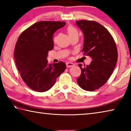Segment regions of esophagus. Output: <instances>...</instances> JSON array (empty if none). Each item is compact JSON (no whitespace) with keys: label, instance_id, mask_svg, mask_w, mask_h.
I'll use <instances>...</instances> for the list:
<instances>
[{"label":"esophagus","instance_id":"obj_1","mask_svg":"<svg viewBox=\"0 0 131 131\" xmlns=\"http://www.w3.org/2000/svg\"><path fill=\"white\" fill-rule=\"evenodd\" d=\"M66 67L67 68H71L74 66V64L71 62H67L66 63Z\"/></svg>","mask_w":131,"mask_h":131}]
</instances>
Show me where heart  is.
<instances>
[{
  "mask_svg": "<svg viewBox=\"0 0 131 131\" xmlns=\"http://www.w3.org/2000/svg\"><path fill=\"white\" fill-rule=\"evenodd\" d=\"M67 32L69 36L70 37L73 36V35H78V32H77V30L73 27H72V26H69L67 29Z\"/></svg>",
  "mask_w": 131,
  "mask_h": 131,
  "instance_id": "b5f03b06",
  "label": "heart"
}]
</instances>
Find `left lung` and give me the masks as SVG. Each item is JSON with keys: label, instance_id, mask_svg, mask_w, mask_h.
Listing matches in <instances>:
<instances>
[{"label": "left lung", "instance_id": "obj_1", "mask_svg": "<svg viewBox=\"0 0 131 131\" xmlns=\"http://www.w3.org/2000/svg\"><path fill=\"white\" fill-rule=\"evenodd\" d=\"M76 25L84 35V55L92 59L89 65L79 66L81 70L77 82L82 89L93 91L105 84L116 66L118 52L109 32L96 22L81 20Z\"/></svg>", "mask_w": 131, "mask_h": 131}]
</instances>
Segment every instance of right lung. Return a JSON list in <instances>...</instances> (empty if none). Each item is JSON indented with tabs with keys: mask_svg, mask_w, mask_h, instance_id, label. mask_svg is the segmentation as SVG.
I'll use <instances>...</instances> for the list:
<instances>
[{
	"mask_svg": "<svg viewBox=\"0 0 131 131\" xmlns=\"http://www.w3.org/2000/svg\"><path fill=\"white\" fill-rule=\"evenodd\" d=\"M65 24L61 21L37 22L18 39L14 50L17 68L26 85L35 91L49 90L65 70L63 62L52 64L47 59L48 51L54 47L53 35Z\"/></svg>",
	"mask_w": 131,
	"mask_h": 131,
	"instance_id": "right-lung-1",
	"label": "right lung"
}]
</instances>
